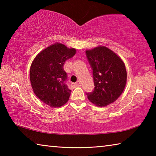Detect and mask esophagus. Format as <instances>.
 Masks as SVG:
<instances>
[{"label": "esophagus", "instance_id": "esophagus-1", "mask_svg": "<svg viewBox=\"0 0 156 156\" xmlns=\"http://www.w3.org/2000/svg\"><path fill=\"white\" fill-rule=\"evenodd\" d=\"M79 86H80V83L79 81H78L76 84H73V87H79Z\"/></svg>", "mask_w": 156, "mask_h": 156}]
</instances>
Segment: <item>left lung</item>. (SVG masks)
<instances>
[{
	"label": "left lung",
	"instance_id": "obj_1",
	"mask_svg": "<svg viewBox=\"0 0 156 156\" xmlns=\"http://www.w3.org/2000/svg\"><path fill=\"white\" fill-rule=\"evenodd\" d=\"M93 70L94 89L87 93L88 99L98 107L115 102L122 94L126 83V71L122 59L112 50L99 46L86 50Z\"/></svg>",
	"mask_w": 156,
	"mask_h": 156
}]
</instances>
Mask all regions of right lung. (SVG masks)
Here are the masks:
<instances>
[{"label": "right lung", "mask_w": 156, "mask_h": 156, "mask_svg": "<svg viewBox=\"0 0 156 156\" xmlns=\"http://www.w3.org/2000/svg\"><path fill=\"white\" fill-rule=\"evenodd\" d=\"M76 53L75 49L56 43L39 53L31 63V87L36 96L50 107H61L69 98L72 90L66 84L67 74L63 66Z\"/></svg>", "instance_id": "right-lung-1"}]
</instances>
